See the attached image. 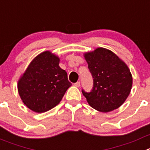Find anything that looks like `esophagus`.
<instances>
[{"label": "esophagus", "instance_id": "34e87169", "mask_svg": "<svg viewBox=\"0 0 150 150\" xmlns=\"http://www.w3.org/2000/svg\"><path fill=\"white\" fill-rule=\"evenodd\" d=\"M74 86H76V87L79 88V86H80V82H76V83H74Z\"/></svg>", "mask_w": 150, "mask_h": 150}]
</instances>
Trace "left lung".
Listing matches in <instances>:
<instances>
[{"instance_id": "8db88e82", "label": "left lung", "mask_w": 150, "mask_h": 150, "mask_svg": "<svg viewBox=\"0 0 150 150\" xmlns=\"http://www.w3.org/2000/svg\"><path fill=\"white\" fill-rule=\"evenodd\" d=\"M94 86L82 94L94 109L109 112L123 105L129 95L132 76L129 68L115 53L103 47L84 53Z\"/></svg>"}]
</instances>
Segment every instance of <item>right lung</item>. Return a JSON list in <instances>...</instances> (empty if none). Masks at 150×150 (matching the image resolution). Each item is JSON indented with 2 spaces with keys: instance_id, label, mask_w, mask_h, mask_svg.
<instances>
[{
  "instance_id": "obj_1",
  "label": "right lung",
  "mask_w": 150,
  "mask_h": 150,
  "mask_svg": "<svg viewBox=\"0 0 150 150\" xmlns=\"http://www.w3.org/2000/svg\"><path fill=\"white\" fill-rule=\"evenodd\" d=\"M59 58L50 51L42 52L30 63L18 82V91L27 108L37 113L58 105L71 86L68 74L59 67Z\"/></svg>"
}]
</instances>
